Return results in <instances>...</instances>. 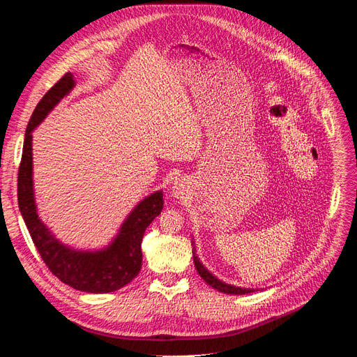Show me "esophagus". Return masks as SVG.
I'll use <instances>...</instances> for the list:
<instances>
[{
  "instance_id": "1",
  "label": "esophagus",
  "mask_w": 357,
  "mask_h": 357,
  "mask_svg": "<svg viewBox=\"0 0 357 357\" xmlns=\"http://www.w3.org/2000/svg\"><path fill=\"white\" fill-rule=\"evenodd\" d=\"M182 191H184V187H182V184H181V181H175L173 182V193H175L176 196H179V195H182Z\"/></svg>"
}]
</instances>
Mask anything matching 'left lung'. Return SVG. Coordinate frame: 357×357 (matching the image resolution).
Listing matches in <instances>:
<instances>
[{
    "label": "left lung",
    "instance_id": "obj_1",
    "mask_svg": "<svg viewBox=\"0 0 357 357\" xmlns=\"http://www.w3.org/2000/svg\"><path fill=\"white\" fill-rule=\"evenodd\" d=\"M191 245H193V261H195V267L197 270V273L200 274V278H202L209 287H213L214 289L225 292V294H249V292H253L255 289L250 288H240V287H235V285H229V283H225L220 279H217L213 273H209L205 267L204 264L199 261L197 255H196V245L195 241H191Z\"/></svg>",
    "mask_w": 357,
    "mask_h": 357
}]
</instances>
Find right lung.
I'll use <instances>...</instances> for the list:
<instances>
[{"instance_id": "1", "label": "right lung", "mask_w": 357, "mask_h": 357, "mask_svg": "<svg viewBox=\"0 0 357 357\" xmlns=\"http://www.w3.org/2000/svg\"><path fill=\"white\" fill-rule=\"evenodd\" d=\"M75 87L68 72L39 100L26 125L22 160L17 172V205L36 249L52 274L78 291L104 294L128 285L142 268V240L146 227L162 211V193L146 196L128 214L116 238L99 250H77L60 243L39 218L33 188V131Z\"/></svg>"}]
</instances>
